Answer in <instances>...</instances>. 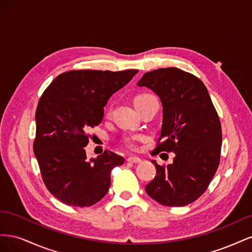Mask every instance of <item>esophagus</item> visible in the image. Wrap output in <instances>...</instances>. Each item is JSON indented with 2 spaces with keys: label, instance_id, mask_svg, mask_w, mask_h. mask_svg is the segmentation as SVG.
<instances>
[{
  "label": "esophagus",
  "instance_id": "obj_1",
  "mask_svg": "<svg viewBox=\"0 0 252 252\" xmlns=\"http://www.w3.org/2000/svg\"><path fill=\"white\" fill-rule=\"evenodd\" d=\"M127 162L129 163H132V164H138V163H141L142 159L140 158H135V157H130L127 158Z\"/></svg>",
  "mask_w": 252,
  "mask_h": 252
}]
</instances>
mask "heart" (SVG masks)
Wrapping results in <instances>:
<instances>
[{"mask_svg":"<svg viewBox=\"0 0 252 252\" xmlns=\"http://www.w3.org/2000/svg\"><path fill=\"white\" fill-rule=\"evenodd\" d=\"M149 94H140V95H136L134 97L133 102H136L141 100L142 97L144 96H147ZM136 140H138V138H135V136H125V138L123 139V144L124 146L129 149V150H135L136 149Z\"/></svg>","mask_w":252,"mask_h":252,"instance_id":"b5f03b06","label":"heart"}]
</instances>
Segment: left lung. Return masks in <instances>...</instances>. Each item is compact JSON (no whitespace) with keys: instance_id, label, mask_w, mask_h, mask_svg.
<instances>
[{"instance_id":"left-lung-1","label":"left lung","mask_w":252,"mask_h":252,"mask_svg":"<svg viewBox=\"0 0 252 252\" xmlns=\"http://www.w3.org/2000/svg\"><path fill=\"white\" fill-rule=\"evenodd\" d=\"M138 85L154 91L163 106L161 135L151 155H175L167 166L152 161L157 174L145 190L164 206L188 205L205 192L220 165L222 128L218 112L204 83L179 68L146 72Z\"/></svg>"}]
</instances>
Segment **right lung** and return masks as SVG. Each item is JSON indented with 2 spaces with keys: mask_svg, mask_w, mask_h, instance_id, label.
<instances>
[{
  "mask_svg": "<svg viewBox=\"0 0 252 252\" xmlns=\"http://www.w3.org/2000/svg\"><path fill=\"white\" fill-rule=\"evenodd\" d=\"M138 70H71L51 82L35 111L33 152L49 192L69 206L88 207L110 187V172L124 164L111 151L87 159L90 128L97 126L109 97Z\"/></svg>",
  "mask_w": 252,
  "mask_h": 252,
  "instance_id": "obj_1",
  "label": "right lung"
}]
</instances>
